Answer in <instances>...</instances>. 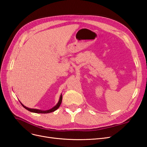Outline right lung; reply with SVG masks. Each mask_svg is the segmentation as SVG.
<instances>
[{
	"label": "right lung",
	"instance_id": "1",
	"mask_svg": "<svg viewBox=\"0 0 147 147\" xmlns=\"http://www.w3.org/2000/svg\"><path fill=\"white\" fill-rule=\"evenodd\" d=\"M61 101H62V95L60 96L59 101L58 103L57 104V105L55 106H54L53 108H52L51 109H49V110H48V111H41V110H38V109H30V108H28V107L24 106L22 103H21V105L26 109L28 110L30 112H35V113H50V112H53L55 111V110L57 109L60 107V106L61 105Z\"/></svg>",
	"mask_w": 147,
	"mask_h": 147
}]
</instances>
